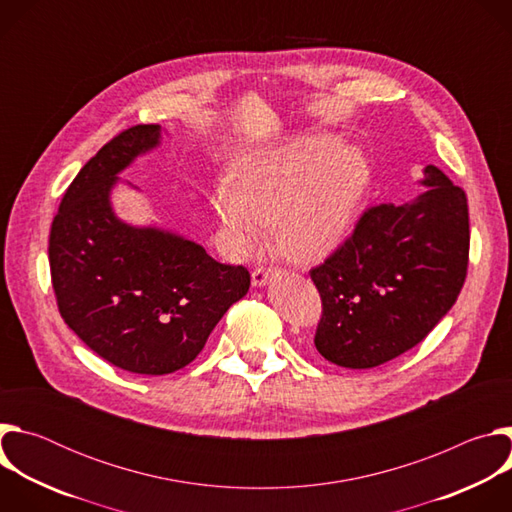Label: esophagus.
Masks as SVG:
<instances>
[{
  "instance_id": "obj_1",
  "label": "esophagus",
  "mask_w": 512,
  "mask_h": 512,
  "mask_svg": "<svg viewBox=\"0 0 512 512\" xmlns=\"http://www.w3.org/2000/svg\"><path fill=\"white\" fill-rule=\"evenodd\" d=\"M269 275H271V271H269V269H265V267L261 265V267H255V269H253V273H251V281H253V285H255V287H261V285H265V283L269 281Z\"/></svg>"
}]
</instances>
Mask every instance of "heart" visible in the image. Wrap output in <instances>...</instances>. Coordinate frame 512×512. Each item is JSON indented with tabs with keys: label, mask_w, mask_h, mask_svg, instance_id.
I'll return each instance as SVG.
<instances>
[{
	"label": "heart",
	"mask_w": 512,
	"mask_h": 512,
	"mask_svg": "<svg viewBox=\"0 0 512 512\" xmlns=\"http://www.w3.org/2000/svg\"><path fill=\"white\" fill-rule=\"evenodd\" d=\"M369 186V164L330 135H310L257 150L212 192V206L235 251H249L273 223L279 251L294 261L328 255Z\"/></svg>",
	"instance_id": "obj_1"
}]
</instances>
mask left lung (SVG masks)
I'll list each match as a JSON object with an SVG mask.
<instances>
[{
	"mask_svg": "<svg viewBox=\"0 0 512 512\" xmlns=\"http://www.w3.org/2000/svg\"><path fill=\"white\" fill-rule=\"evenodd\" d=\"M417 198L364 210L310 269L322 298L314 344L344 369H373L417 346L456 304L468 271L466 192L425 166Z\"/></svg>",
	"mask_w": 512,
	"mask_h": 512,
	"instance_id": "1",
	"label": "left lung"
}]
</instances>
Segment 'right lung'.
I'll use <instances>...</instances> for the list:
<instances>
[{
	"instance_id": "obj_1",
	"label": "right lung",
	"mask_w": 512,
	"mask_h": 512,
	"mask_svg": "<svg viewBox=\"0 0 512 512\" xmlns=\"http://www.w3.org/2000/svg\"><path fill=\"white\" fill-rule=\"evenodd\" d=\"M158 143L160 125H133L107 141L66 188L48 241L62 320L101 358L137 375L190 364L251 285L243 265L115 216L109 194L117 174Z\"/></svg>"
}]
</instances>
